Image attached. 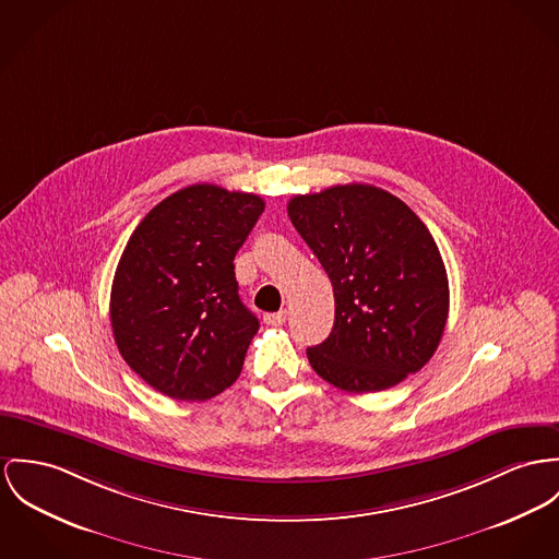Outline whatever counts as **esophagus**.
Returning a JSON list of instances; mask_svg holds the SVG:
<instances>
[{"label": "esophagus", "mask_w": 559, "mask_h": 559, "mask_svg": "<svg viewBox=\"0 0 559 559\" xmlns=\"http://www.w3.org/2000/svg\"><path fill=\"white\" fill-rule=\"evenodd\" d=\"M287 321V310H278V312H267L263 314V323L272 325V328H281Z\"/></svg>", "instance_id": "obj_1"}]
</instances>
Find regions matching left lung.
<instances>
[{
  "label": "left lung",
  "mask_w": 559,
  "mask_h": 559,
  "mask_svg": "<svg viewBox=\"0 0 559 559\" xmlns=\"http://www.w3.org/2000/svg\"><path fill=\"white\" fill-rule=\"evenodd\" d=\"M287 213L334 287L332 334L306 350L312 370L348 393L421 370L449 314L447 270L424 221L361 182L296 195Z\"/></svg>",
  "instance_id": "1"
}]
</instances>
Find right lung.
I'll return each instance as SVG.
<instances>
[{"label":"right lung","instance_id":"1","mask_svg":"<svg viewBox=\"0 0 559 559\" xmlns=\"http://www.w3.org/2000/svg\"><path fill=\"white\" fill-rule=\"evenodd\" d=\"M263 200L191 185L140 221L119 259L110 323L129 368L174 400H209L231 385L258 334L240 301L234 258Z\"/></svg>","mask_w":559,"mask_h":559}]
</instances>
